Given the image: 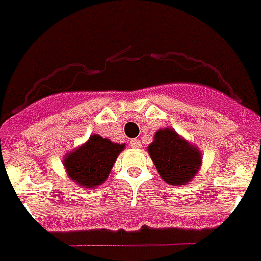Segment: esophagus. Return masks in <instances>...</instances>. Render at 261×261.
Here are the masks:
<instances>
[{"label":"esophagus","instance_id":"esophagus-1","mask_svg":"<svg viewBox=\"0 0 261 261\" xmlns=\"http://www.w3.org/2000/svg\"><path fill=\"white\" fill-rule=\"evenodd\" d=\"M129 143H130V146H132L133 148H139V147H140V140H138V139H132Z\"/></svg>","mask_w":261,"mask_h":261}]
</instances>
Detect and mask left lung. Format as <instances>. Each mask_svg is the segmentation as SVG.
I'll use <instances>...</instances> for the list:
<instances>
[{
  "label": "left lung",
  "mask_w": 261,
  "mask_h": 261,
  "mask_svg": "<svg viewBox=\"0 0 261 261\" xmlns=\"http://www.w3.org/2000/svg\"><path fill=\"white\" fill-rule=\"evenodd\" d=\"M148 146V152L161 177L166 183H190L201 166V152L181 139L173 129H160Z\"/></svg>",
  "instance_id": "obj_1"
}]
</instances>
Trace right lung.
Segmentation results:
<instances>
[{
	"label": "right lung",
	"mask_w": 261,
	"mask_h": 261,
	"mask_svg": "<svg viewBox=\"0 0 261 261\" xmlns=\"http://www.w3.org/2000/svg\"><path fill=\"white\" fill-rule=\"evenodd\" d=\"M125 144H117L99 135L89 140L64 158V166L68 177L84 187L99 186L109 177L115 160Z\"/></svg>",
	"instance_id": "obj_1"
}]
</instances>
